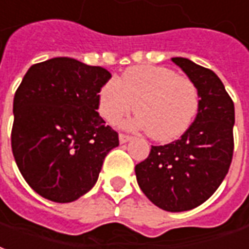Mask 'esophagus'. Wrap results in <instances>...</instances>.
Here are the masks:
<instances>
[{
    "label": "esophagus",
    "instance_id": "1",
    "mask_svg": "<svg viewBox=\"0 0 249 249\" xmlns=\"http://www.w3.org/2000/svg\"><path fill=\"white\" fill-rule=\"evenodd\" d=\"M130 139H131L130 135H126V134H119V142H121V143H126V142H128Z\"/></svg>",
    "mask_w": 249,
    "mask_h": 249
}]
</instances>
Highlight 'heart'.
<instances>
[{
    "mask_svg": "<svg viewBox=\"0 0 249 249\" xmlns=\"http://www.w3.org/2000/svg\"><path fill=\"white\" fill-rule=\"evenodd\" d=\"M136 105H133V102ZM200 96L189 77L166 67H134L112 77L99 91L100 115L115 123L134 107L138 115L130 127L149 128L157 141H173L188 130L198 111Z\"/></svg>",
    "mask_w": 249,
    "mask_h": 249,
    "instance_id": "obj_1",
    "label": "heart"
}]
</instances>
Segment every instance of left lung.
Returning <instances> with one entry per match:
<instances>
[{
    "mask_svg": "<svg viewBox=\"0 0 249 249\" xmlns=\"http://www.w3.org/2000/svg\"><path fill=\"white\" fill-rule=\"evenodd\" d=\"M172 61L198 89V112L181 138L151 146L149 157L135 166V174L139 188L154 205L184 212L205 202L228 173L233 156L234 106L214 72L185 57Z\"/></svg>",
    "mask_w": 249,
    "mask_h": 249,
    "instance_id": "1",
    "label": "left lung"
}]
</instances>
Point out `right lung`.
I'll return each mask as SVG.
<instances>
[{"instance_id": "1", "label": "right lung", "mask_w": 249, "mask_h": 249, "mask_svg": "<svg viewBox=\"0 0 249 249\" xmlns=\"http://www.w3.org/2000/svg\"><path fill=\"white\" fill-rule=\"evenodd\" d=\"M111 73L71 59L32 65L13 100L12 151L36 193L71 202L96 184L118 133L98 112L99 91Z\"/></svg>"}]
</instances>
